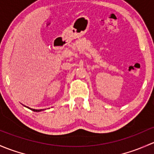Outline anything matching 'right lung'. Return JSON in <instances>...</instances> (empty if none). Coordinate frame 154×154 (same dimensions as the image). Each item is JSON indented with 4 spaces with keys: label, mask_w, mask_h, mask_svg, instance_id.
Here are the masks:
<instances>
[{
    "label": "right lung",
    "mask_w": 154,
    "mask_h": 154,
    "mask_svg": "<svg viewBox=\"0 0 154 154\" xmlns=\"http://www.w3.org/2000/svg\"><path fill=\"white\" fill-rule=\"evenodd\" d=\"M29 109H30V110H33L34 112H39V111H42V110H44H44H43V109H42V110H35V109H31V108H29Z\"/></svg>",
    "instance_id": "add662e5"
}]
</instances>
